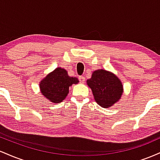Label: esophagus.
I'll return each instance as SVG.
<instances>
[{
	"mask_svg": "<svg viewBox=\"0 0 160 160\" xmlns=\"http://www.w3.org/2000/svg\"><path fill=\"white\" fill-rule=\"evenodd\" d=\"M79 81H80V82H84V81H85V78L84 77H79Z\"/></svg>",
	"mask_w": 160,
	"mask_h": 160,
	"instance_id": "34e87169",
	"label": "esophagus"
}]
</instances>
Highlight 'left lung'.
Here are the masks:
<instances>
[{"label":"left lung","instance_id":"8db88e82","mask_svg":"<svg viewBox=\"0 0 160 160\" xmlns=\"http://www.w3.org/2000/svg\"><path fill=\"white\" fill-rule=\"evenodd\" d=\"M95 102L101 107L107 108L118 102L122 94V82L114 74L105 70H97L87 80Z\"/></svg>","mask_w":160,"mask_h":160}]
</instances>
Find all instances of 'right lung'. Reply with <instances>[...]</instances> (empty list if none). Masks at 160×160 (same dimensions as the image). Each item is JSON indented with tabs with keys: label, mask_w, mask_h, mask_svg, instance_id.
Segmentation results:
<instances>
[{
	"label": "right lung",
	"mask_w": 160,
	"mask_h": 160,
	"mask_svg": "<svg viewBox=\"0 0 160 160\" xmlns=\"http://www.w3.org/2000/svg\"><path fill=\"white\" fill-rule=\"evenodd\" d=\"M77 78L69 77L65 69L58 68L47 75L40 83L43 95L53 103H60L69 92V86L78 83Z\"/></svg>",
	"instance_id": "right-lung-1"
}]
</instances>
